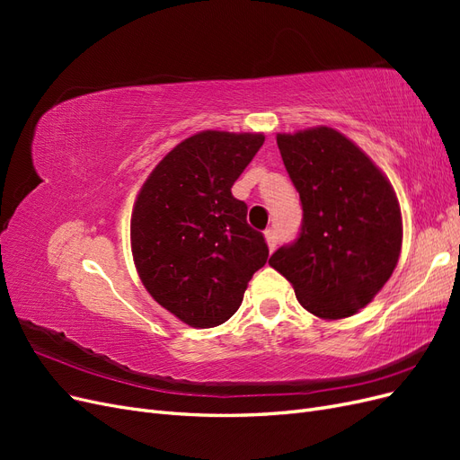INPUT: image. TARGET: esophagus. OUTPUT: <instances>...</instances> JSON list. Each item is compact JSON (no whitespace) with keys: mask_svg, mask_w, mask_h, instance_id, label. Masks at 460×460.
<instances>
[{"mask_svg":"<svg viewBox=\"0 0 460 460\" xmlns=\"http://www.w3.org/2000/svg\"><path fill=\"white\" fill-rule=\"evenodd\" d=\"M264 240H267L270 252H274L276 245H278V234H276V230H272V228L264 230Z\"/></svg>","mask_w":460,"mask_h":460,"instance_id":"34e87169","label":"esophagus"}]
</instances>
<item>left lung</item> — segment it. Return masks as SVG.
Returning a JSON list of instances; mask_svg holds the SVG:
<instances>
[{
    "label": "left lung",
    "instance_id": "1",
    "mask_svg": "<svg viewBox=\"0 0 460 460\" xmlns=\"http://www.w3.org/2000/svg\"><path fill=\"white\" fill-rule=\"evenodd\" d=\"M299 191L301 232L269 264L305 309L338 320L367 307L397 267L402 222L392 184L363 151L328 127L278 134Z\"/></svg>",
    "mask_w": 460,
    "mask_h": 460
}]
</instances>
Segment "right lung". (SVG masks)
Returning a JSON list of instances; mask_svg holds the SVG:
<instances>
[{
  "label": "right lung",
  "instance_id": "add662e5",
  "mask_svg": "<svg viewBox=\"0 0 460 460\" xmlns=\"http://www.w3.org/2000/svg\"><path fill=\"white\" fill-rule=\"evenodd\" d=\"M262 142V134L199 132L166 153L137 193V274L153 299L193 328L226 323L269 259L264 235L247 225V205L232 196Z\"/></svg>",
  "mask_w": 460,
  "mask_h": 460
}]
</instances>
